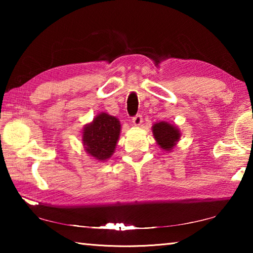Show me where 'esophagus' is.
I'll return each mask as SVG.
<instances>
[{"label":"esophagus","mask_w":253,"mask_h":253,"mask_svg":"<svg viewBox=\"0 0 253 253\" xmlns=\"http://www.w3.org/2000/svg\"><path fill=\"white\" fill-rule=\"evenodd\" d=\"M143 123V116L140 114H137L136 116L132 117V124L135 126H140V124Z\"/></svg>","instance_id":"obj_1"}]
</instances>
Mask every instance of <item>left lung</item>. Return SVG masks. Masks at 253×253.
<instances>
[{"instance_id":"1","label":"left lung","mask_w":253,"mask_h":253,"mask_svg":"<svg viewBox=\"0 0 253 253\" xmlns=\"http://www.w3.org/2000/svg\"><path fill=\"white\" fill-rule=\"evenodd\" d=\"M152 129L157 144L162 149L168 152L172 151L173 147L176 146L179 137H181V131L178 130V128L168 122L154 124Z\"/></svg>"}]
</instances>
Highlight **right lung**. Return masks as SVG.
I'll return each instance as SVG.
<instances>
[{"mask_svg":"<svg viewBox=\"0 0 253 253\" xmlns=\"http://www.w3.org/2000/svg\"><path fill=\"white\" fill-rule=\"evenodd\" d=\"M121 135V123L115 116L100 113L83 129L84 151L97 161L111 157Z\"/></svg>","mask_w":253,"mask_h":253,"instance_id":"1","label":"right lung"}]
</instances>
